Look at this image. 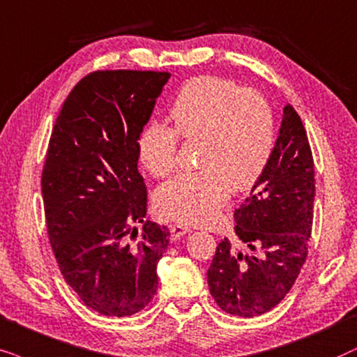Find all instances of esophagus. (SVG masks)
Here are the masks:
<instances>
[{"label": "esophagus", "instance_id": "1", "mask_svg": "<svg viewBox=\"0 0 357 357\" xmlns=\"http://www.w3.org/2000/svg\"><path fill=\"white\" fill-rule=\"evenodd\" d=\"M169 231H171V240L176 241V240L181 238L183 235L189 234V231H191V230H189L188 227H184V225H178V223H174V225H171V227H169Z\"/></svg>", "mask_w": 357, "mask_h": 357}]
</instances>
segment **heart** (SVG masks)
Masks as SVG:
<instances>
[{
	"instance_id": "1",
	"label": "heart",
	"mask_w": 357,
	"mask_h": 357,
	"mask_svg": "<svg viewBox=\"0 0 357 357\" xmlns=\"http://www.w3.org/2000/svg\"><path fill=\"white\" fill-rule=\"evenodd\" d=\"M169 116L173 127L150 122L140 132L137 153L156 178L173 173L178 163L179 135L202 140V171L179 174L156 189L160 217L188 225L215 220L230 197V189L246 191L268 168L275 144L274 114L269 102L218 76H199L176 96Z\"/></svg>"
}]
</instances>
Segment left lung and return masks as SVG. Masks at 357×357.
I'll list each match as a JSON object with an SVG mask.
<instances>
[{"label": "left lung", "mask_w": 357, "mask_h": 357, "mask_svg": "<svg viewBox=\"0 0 357 357\" xmlns=\"http://www.w3.org/2000/svg\"><path fill=\"white\" fill-rule=\"evenodd\" d=\"M313 201L310 144L287 104L268 168L234 213L235 234L253 253L235 251L223 238L207 271L208 291L223 312L258 317L287 296L307 259Z\"/></svg>", "instance_id": "1"}]
</instances>
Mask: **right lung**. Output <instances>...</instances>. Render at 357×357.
I'll return each mask as SVG.
<instances>
[{"instance_id":"add662e5","label":"right lung","mask_w":357,"mask_h":357,"mask_svg":"<svg viewBox=\"0 0 357 357\" xmlns=\"http://www.w3.org/2000/svg\"><path fill=\"white\" fill-rule=\"evenodd\" d=\"M168 71L99 70L71 89L42 169L47 234L66 284L101 315L140 312L158 287L169 230L144 222L140 132ZM137 222L144 225L137 244Z\"/></svg>"}]
</instances>
